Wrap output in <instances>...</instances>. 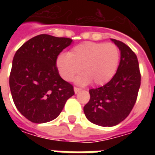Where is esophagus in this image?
Segmentation results:
<instances>
[{"label": "esophagus", "instance_id": "obj_1", "mask_svg": "<svg viewBox=\"0 0 155 155\" xmlns=\"http://www.w3.org/2000/svg\"><path fill=\"white\" fill-rule=\"evenodd\" d=\"M81 91V89H80V88L74 87V93H75V94H77L78 92H79V91Z\"/></svg>", "mask_w": 155, "mask_h": 155}]
</instances>
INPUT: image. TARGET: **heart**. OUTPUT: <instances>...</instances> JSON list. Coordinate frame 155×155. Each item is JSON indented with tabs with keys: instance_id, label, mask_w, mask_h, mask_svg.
Here are the masks:
<instances>
[{
	"instance_id": "b5f03b06",
	"label": "heart",
	"mask_w": 155,
	"mask_h": 155,
	"mask_svg": "<svg viewBox=\"0 0 155 155\" xmlns=\"http://www.w3.org/2000/svg\"><path fill=\"white\" fill-rule=\"evenodd\" d=\"M120 51L116 45L87 41L77 45L56 60L59 74L66 81H71L80 71L83 73L77 83L104 85L112 80L119 66Z\"/></svg>"
}]
</instances>
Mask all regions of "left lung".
<instances>
[{
  "instance_id": "8db88e82",
  "label": "left lung",
  "mask_w": 155,
  "mask_h": 155,
  "mask_svg": "<svg viewBox=\"0 0 155 155\" xmlns=\"http://www.w3.org/2000/svg\"><path fill=\"white\" fill-rule=\"evenodd\" d=\"M120 51V62L110 82L91 89V98L84 113L91 123L100 126H114L130 114L136 102L140 87L139 61L135 53L122 41L111 39Z\"/></svg>"
}]
</instances>
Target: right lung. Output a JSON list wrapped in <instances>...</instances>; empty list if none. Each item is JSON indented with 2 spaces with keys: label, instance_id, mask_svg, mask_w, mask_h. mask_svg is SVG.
I'll use <instances>...</instances> for the list:
<instances>
[{
  "label": "right lung",
  "instance_id": "right-lung-1",
  "mask_svg": "<svg viewBox=\"0 0 155 155\" xmlns=\"http://www.w3.org/2000/svg\"><path fill=\"white\" fill-rule=\"evenodd\" d=\"M72 40L42 34L30 39L15 52L9 84L20 113L33 123L54 120L74 95L73 85L59 74L56 60Z\"/></svg>",
  "mask_w": 155,
  "mask_h": 155
}]
</instances>
